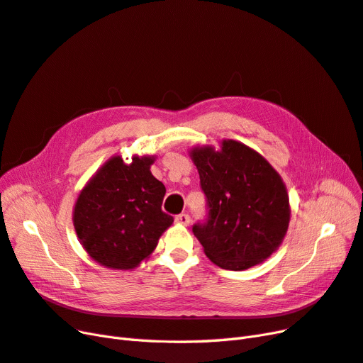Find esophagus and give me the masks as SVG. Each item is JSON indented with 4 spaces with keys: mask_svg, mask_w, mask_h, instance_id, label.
<instances>
[{
    "mask_svg": "<svg viewBox=\"0 0 363 363\" xmlns=\"http://www.w3.org/2000/svg\"><path fill=\"white\" fill-rule=\"evenodd\" d=\"M175 223L180 224V225H189V223H191V218H189V215L180 213V215L175 216Z\"/></svg>",
    "mask_w": 363,
    "mask_h": 363,
    "instance_id": "34e87169",
    "label": "esophagus"
}]
</instances>
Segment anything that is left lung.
<instances>
[{"instance_id": "1", "label": "left lung", "mask_w": 363, "mask_h": 363, "mask_svg": "<svg viewBox=\"0 0 363 363\" xmlns=\"http://www.w3.org/2000/svg\"><path fill=\"white\" fill-rule=\"evenodd\" d=\"M208 215L192 232L206 256L224 269L242 271L267 260L288 232L291 207L280 174L257 151L224 139L221 148L195 147Z\"/></svg>"}]
</instances>
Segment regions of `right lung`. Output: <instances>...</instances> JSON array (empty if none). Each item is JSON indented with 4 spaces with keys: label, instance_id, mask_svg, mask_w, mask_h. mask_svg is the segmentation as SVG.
<instances>
[{
    "label": "right lung",
    "instance_id": "right-lung-1",
    "mask_svg": "<svg viewBox=\"0 0 363 363\" xmlns=\"http://www.w3.org/2000/svg\"><path fill=\"white\" fill-rule=\"evenodd\" d=\"M156 156L108 159L86 183L74 206L80 244L95 262L112 269H133L157 247L174 218L162 211L167 189L151 174Z\"/></svg>",
    "mask_w": 363,
    "mask_h": 363
}]
</instances>
